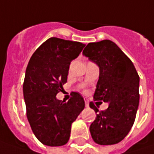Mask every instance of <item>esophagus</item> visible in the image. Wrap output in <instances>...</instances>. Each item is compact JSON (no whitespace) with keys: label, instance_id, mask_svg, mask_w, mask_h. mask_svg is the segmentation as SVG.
Returning <instances> with one entry per match:
<instances>
[{"label":"esophagus","instance_id":"34e87169","mask_svg":"<svg viewBox=\"0 0 154 154\" xmlns=\"http://www.w3.org/2000/svg\"><path fill=\"white\" fill-rule=\"evenodd\" d=\"M85 103H86V107H89V102L86 98H85Z\"/></svg>","mask_w":154,"mask_h":154}]
</instances>
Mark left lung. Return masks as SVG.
<instances>
[{"label": "left lung", "instance_id": "obj_1", "mask_svg": "<svg viewBox=\"0 0 154 154\" xmlns=\"http://www.w3.org/2000/svg\"><path fill=\"white\" fill-rule=\"evenodd\" d=\"M83 55L99 67L93 95L98 107L100 101L108 102L104 110H98L93 102L96 119L90 125L92 140L99 145H113L125 138L133 126L139 106L140 77L133 62L110 40L89 43Z\"/></svg>", "mask_w": 154, "mask_h": 154}]
</instances>
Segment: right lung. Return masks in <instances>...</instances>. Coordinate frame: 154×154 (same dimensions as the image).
Listing matches in <instances>:
<instances>
[{"label": "right lung", "instance_id": "1", "mask_svg": "<svg viewBox=\"0 0 154 154\" xmlns=\"http://www.w3.org/2000/svg\"><path fill=\"white\" fill-rule=\"evenodd\" d=\"M85 46L80 42L51 38L28 62L23 84L26 116L33 134L44 145H65L72 123L85 108V101L78 92H73L68 102L56 97L67 82L70 62Z\"/></svg>", "mask_w": 154, "mask_h": 154}]
</instances>
